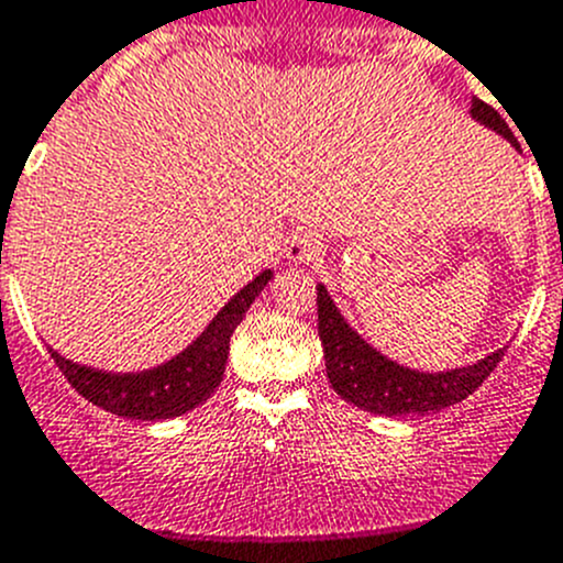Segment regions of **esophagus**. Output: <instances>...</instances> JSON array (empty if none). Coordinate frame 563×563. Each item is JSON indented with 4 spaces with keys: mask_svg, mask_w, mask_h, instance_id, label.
I'll return each instance as SVG.
<instances>
[{
    "mask_svg": "<svg viewBox=\"0 0 563 563\" xmlns=\"http://www.w3.org/2000/svg\"><path fill=\"white\" fill-rule=\"evenodd\" d=\"M323 254V243H320V234L314 232H296L287 240V260L292 262H312Z\"/></svg>",
    "mask_w": 563,
    "mask_h": 563,
    "instance_id": "esophagus-1",
    "label": "esophagus"
}]
</instances>
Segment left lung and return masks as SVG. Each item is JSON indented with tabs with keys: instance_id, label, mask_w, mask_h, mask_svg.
<instances>
[{
	"instance_id": "left-lung-1",
	"label": "left lung",
	"mask_w": 563,
	"mask_h": 563,
	"mask_svg": "<svg viewBox=\"0 0 563 563\" xmlns=\"http://www.w3.org/2000/svg\"><path fill=\"white\" fill-rule=\"evenodd\" d=\"M473 118L481 124L500 132L508 143L519 148L517 137L508 130L506 118L486 101L473 99ZM318 334L325 353V376L340 398L358 409L373 411V415L387 417H409L428 415V411L448 409L453 404H462L467 395H473L503 358V351L489 353L478 365L459 367L451 373H417L409 367H400L389 362L387 356L367 345L345 318L334 301L329 298L323 285H318Z\"/></svg>"
}]
</instances>
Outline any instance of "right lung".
<instances>
[{"instance_id":"1","label":"right lung","mask_w":563,"mask_h":563,"mask_svg":"<svg viewBox=\"0 0 563 563\" xmlns=\"http://www.w3.org/2000/svg\"><path fill=\"white\" fill-rule=\"evenodd\" d=\"M271 276V271H262L251 285H245L216 314V320L207 325L205 334L198 336L187 351H181L179 356L154 367V371L104 373L93 371V367L74 365L71 358H63L57 351L49 353L63 376L68 378V384L85 400L101 406L104 411H112L118 417H130V420H168V417H179L185 411L196 409L198 404H205L216 393V387L223 378V371H227L229 340H232L243 314L254 303V298L265 290Z\"/></svg>"}]
</instances>
